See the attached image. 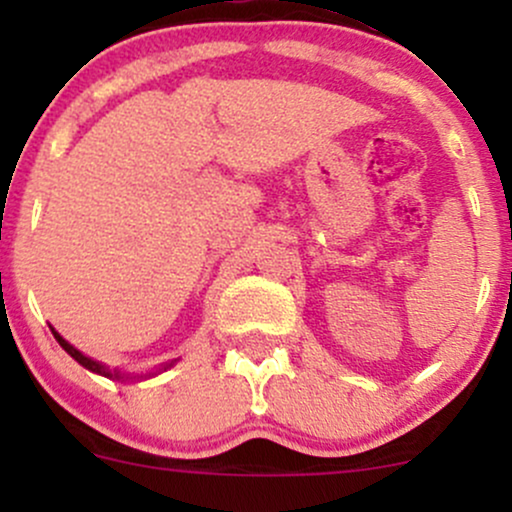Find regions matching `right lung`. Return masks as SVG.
<instances>
[{"label":"right lung","mask_w":512,"mask_h":512,"mask_svg":"<svg viewBox=\"0 0 512 512\" xmlns=\"http://www.w3.org/2000/svg\"><path fill=\"white\" fill-rule=\"evenodd\" d=\"M52 334H55V339H57V342H60V346H62V349L64 351H67V354L69 356H72L74 358V361H79L81 363V366H84V368H88V370H93V373H101V375H108V378H120V370H108V368H105V366H101V363H98V361H93V358H88V356H84V354H81V351H76L74 349V346L72 344H69V342H64V339L60 337V334H57L55 330H52Z\"/></svg>","instance_id":"1"}]
</instances>
